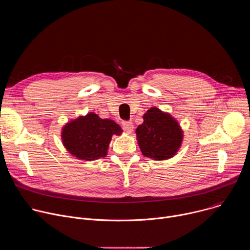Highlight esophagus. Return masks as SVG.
<instances>
[{"label":"esophagus","mask_w":250,"mask_h":250,"mask_svg":"<svg viewBox=\"0 0 250 250\" xmlns=\"http://www.w3.org/2000/svg\"><path fill=\"white\" fill-rule=\"evenodd\" d=\"M122 125H123V128H124L126 132H131V131H132V129H133V125H132L131 122H129V121H124V122L122 123Z\"/></svg>","instance_id":"obj_1"}]
</instances>
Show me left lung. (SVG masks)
Returning a JSON list of instances; mask_svg holds the SVG:
<instances>
[{
  "label": "left lung",
  "mask_w": 250,
  "mask_h": 250,
  "mask_svg": "<svg viewBox=\"0 0 250 250\" xmlns=\"http://www.w3.org/2000/svg\"><path fill=\"white\" fill-rule=\"evenodd\" d=\"M135 133L142 154L154 160L174 156L183 138L178 123L157 108H151L144 115V123L137 126Z\"/></svg>",
  "instance_id": "8db88e82"
}]
</instances>
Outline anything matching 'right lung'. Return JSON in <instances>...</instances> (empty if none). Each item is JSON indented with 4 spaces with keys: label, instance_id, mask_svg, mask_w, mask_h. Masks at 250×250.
Instances as JSON below:
<instances>
[{
    "label": "right lung",
    "instance_id": "obj_1",
    "mask_svg": "<svg viewBox=\"0 0 250 250\" xmlns=\"http://www.w3.org/2000/svg\"><path fill=\"white\" fill-rule=\"evenodd\" d=\"M123 129L112 120L100 119L94 113L70 122L62 129L66 149L82 160H95L106 155L113 134Z\"/></svg>",
    "mask_w": 250,
    "mask_h": 250
}]
</instances>
